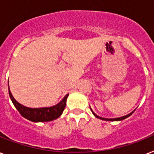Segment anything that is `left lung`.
<instances>
[{
	"mask_svg": "<svg viewBox=\"0 0 154 154\" xmlns=\"http://www.w3.org/2000/svg\"><path fill=\"white\" fill-rule=\"evenodd\" d=\"M91 111H92V112H93V113H94V116H95V117H97V118H99V119L104 120V121H112H112H122V120L125 119V118H127V117H129V116H130V115L133 114V112H134V111H133V112H130V113H129V114L125 115V116H123V117H117V118H109H109H104V117H99V116H97V115L96 113H95V112H94V111H93V110H92V109H91Z\"/></svg>",
	"mask_w": 154,
	"mask_h": 154,
	"instance_id": "1",
	"label": "left lung"
}]
</instances>
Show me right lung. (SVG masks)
<instances>
[{
	"instance_id": "1",
	"label": "right lung",
	"mask_w": 154,
	"mask_h": 154,
	"mask_svg": "<svg viewBox=\"0 0 154 154\" xmlns=\"http://www.w3.org/2000/svg\"><path fill=\"white\" fill-rule=\"evenodd\" d=\"M8 94L10 97V99L16 109L19 111L22 117L26 119L29 120L33 122H51L53 120L57 119L62 114L63 111L65 109L66 105V101L69 94H67L64 98L57 104L51 107H45V108H32L26 107L25 105H22L19 102L16 101L13 97L8 87Z\"/></svg>"
}]
</instances>
